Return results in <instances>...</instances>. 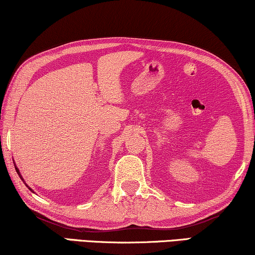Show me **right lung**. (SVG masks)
Returning a JSON list of instances; mask_svg holds the SVG:
<instances>
[{
    "instance_id": "1",
    "label": "right lung",
    "mask_w": 255,
    "mask_h": 255,
    "mask_svg": "<svg viewBox=\"0 0 255 255\" xmlns=\"http://www.w3.org/2000/svg\"><path fill=\"white\" fill-rule=\"evenodd\" d=\"M15 168H16V167H15ZM16 172H17V174H18V175H19V177H20V179H22V180H23V177H22V175H20V173H19V170H18V169H17V168H16ZM23 182H24V180H23ZM24 184H25V186H26V187H27V188H29V189H30V190H32V189H31V188H30V187H29V186H27V184H26V183H25V182H24Z\"/></svg>"
}]
</instances>
